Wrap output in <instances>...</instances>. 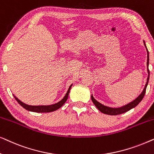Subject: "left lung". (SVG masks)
Wrapping results in <instances>:
<instances>
[{
  "mask_svg": "<svg viewBox=\"0 0 154 154\" xmlns=\"http://www.w3.org/2000/svg\"><path fill=\"white\" fill-rule=\"evenodd\" d=\"M144 45L146 46V45H145V42L144 41ZM146 50H147V48H146ZM149 51H148V50H147V66H149ZM147 71H148V73H149V76H148V78H147V82L146 83V85H145V87H144V90H143L142 94H141L135 100H134L133 102H130V104L125 105V106H124L120 107V108H111V107L105 106H104V105H102V104H100V102H98L97 101H96L95 100H94L93 96L92 95L91 99H92V102L94 103V104L95 105L97 108L99 110L101 111V112L104 113H105V114L119 115V114H121V113H125V112H127V111H130V109L134 108V107H135L137 105H138L139 104H140V102L142 100V99L144 98V97L145 95V93H146V87H147V85H148V83H149V74H150L149 68L147 69Z\"/></svg>",
  "mask_w": 154,
  "mask_h": 154,
  "instance_id": "8db88e82",
  "label": "left lung"
}]
</instances>
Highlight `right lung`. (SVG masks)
Returning <instances> with one entry per match:
<instances>
[{"label":"right lung","mask_w":154,"mask_h":154,"mask_svg":"<svg viewBox=\"0 0 154 154\" xmlns=\"http://www.w3.org/2000/svg\"><path fill=\"white\" fill-rule=\"evenodd\" d=\"M71 85L69 87L68 91H67L66 94V95L64 96V97L63 98L62 100L60 101V102H59L58 103H56V104H54L50 105V106H30V105H27L26 104H24V103H23L22 102H21V101L20 100H18V99L15 96H14V97L17 100V102L19 104L21 105V106H22V107H24L25 109H26V110H28V111H33V112H37V113L52 112V111L57 110L58 109H60V107L62 106L65 102H66L67 99H68L69 93V92H70Z\"/></svg>","instance_id":"1"}]
</instances>
